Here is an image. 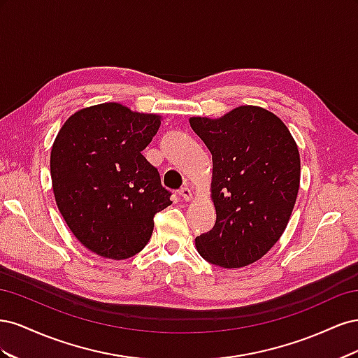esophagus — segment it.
<instances>
[{
    "label": "esophagus",
    "instance_id": "1",
    "mask_svg": "<svg viewBox=\"0 0 358 358\" xmlns=\"http://www.w3.org/2000/svg\"><path fill=\"white\" fill-rule=\"evenodd\" d=\"M179 196H180L183 200H191V199H192V191H191L188 187H183V188H180V191H179Z\"/></svg>",
    "mask_w": 358,
    "mask_h": 358
}]
</instances>
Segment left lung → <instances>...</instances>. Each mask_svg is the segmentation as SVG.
<instances>
[{"mask_svg": "<svg viewBox=\"0 0 358 358\" xmlns=\"http://www.w3.org/2000/svg\"><path fill=\"white\" fill-rule=\"evenodd\" d=\"M212 154L213 229L196 237L199 254L215 266L245 267L282 236L300 185V155L280 119L241 106L220 119L191 117Z\"/></svg>", "mask_w": 358, "mask_h": 358, "instance_id": "left-lung-1", "label": "left lung"}]
</instances>
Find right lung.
Here are the masks:
<instances>
[{"label":"right lung","instance_id":"obj_1","mask_svg":"<svg viewBox=\"0 0 358 358\" xmlns=\"http://www.w3.org/2000/svg\"><path fill=\"white\" fill-rule=\"evenodd\" d=\"M161 116L117 103L71 115L53 142L52 187L69 229L96 255L125 259L154 231V216L171 204L158 170L142 155Z\"/></svg>","mask_w":358,"mask_h":358}]
</instances>
